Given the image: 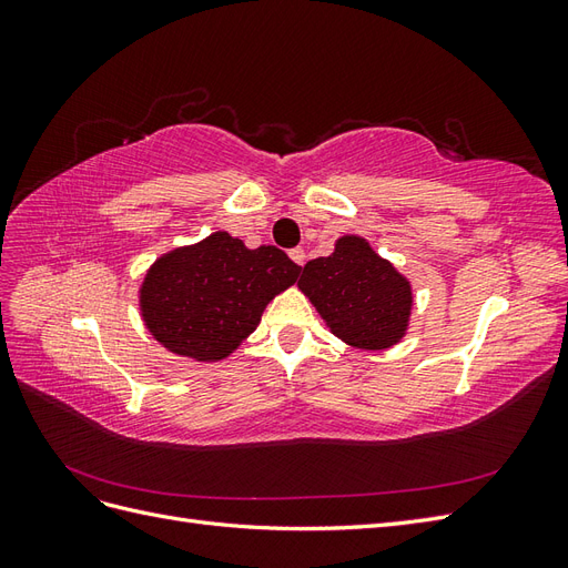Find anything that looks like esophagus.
Instances as JSON below:
<instances>
[{"label":"esophagus","instance_id":"1","mask_svg":"<svg viewBox=\"0 0 568 568\" xmlns=\"http://www.w3.org/2000/svg\"><path fill=\"white\" fill-rule=\"evenodd\" d=\"M288 255H291V261H294L296 265H303V263H305V251H303V248H294Z\"/></svg>","mask_w":568,"mask_h":568}]
</instances>
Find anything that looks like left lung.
<instances>
[{"mask_svg":"<svg viewBox=\"0 0 568 568\" xmlns=\"http://www.w3.org/2000/svg\"><path fill=\"white\" fill-rule=\"evenodd\" d=\"M298 288L351 348L386 351L407 336L415 307L412 282L365 236L336 239L329 255L303 267Z\"/></svg>","mask_w":568,"mask_h":568,"instance_id":"1","label":"left lung"}]
</instances>
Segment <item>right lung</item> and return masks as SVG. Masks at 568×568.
I'll return each mask as SVG.
<instances>
[{"label":"right lung","instance_id":"right-lung-1","mask_svg":"<svg viewBox=\"0 0 568 568\" xmlns=\"http://www.w3.org/2000/svg\"><path fill=\"white\" fill-rule=\"evenodd\" d=\"M301 267L274 246L248 248L213 232L151 263L136 291L149 334L194 363L230 357L261 324L267 303L294 286Z\"/></svg>","mask_w":568,"mask_h":568}]
</instances>
